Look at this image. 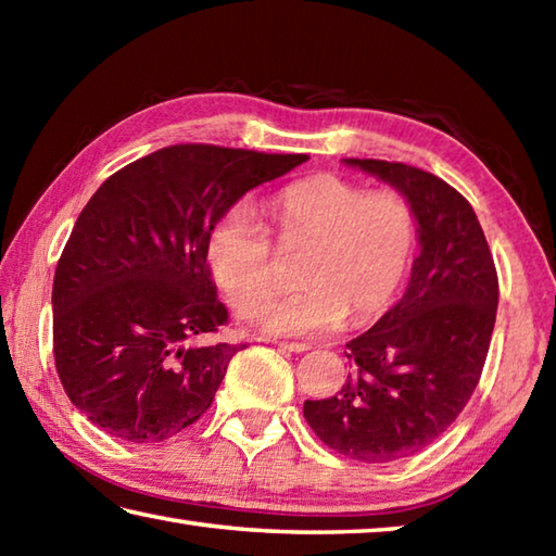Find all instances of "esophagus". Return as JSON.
I'll return each mask as SVG.
<instances>
[{"mask_svg": "<svg viewBox=\"0 0 556 556\" xmlns=\"http://www.w3.org/2000/svg\"><path fill=\"white\" fill-rule=\"evenodd\" d=\"M277 345L281 348V351H291V353H306L308 348H312L308 343H294V341H279Z\"/></svg>", "mask_w": 556, "mask_h": 556, "instance_id": "esophagus-1", "label": "esophagus"}]
</instances>
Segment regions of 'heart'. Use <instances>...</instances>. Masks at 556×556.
Wrapping results in <instances>:
<instances>
[{"mask_svg": "<svg viewBox=\"0 0 556 556\" xmlns=\"http://www.w3.org/2000/svg\"><path fill=\"white\" fill-rule=\"evenodd\" d=\"M269 215L285 248L308 244L304 287L271 299L257 324L275 336L336 331L351 312L370 321L388 308L417 248L419 220L407 195L368 191L336 174L289 184L271 195ZM213 279L240 314H252L275 289V244L248 205H235L208 238Z\"/></svg>", "mask_w": 556, "mask_h": 556, "instance_id": "heart-1", "label": "heart"}]
</instances>
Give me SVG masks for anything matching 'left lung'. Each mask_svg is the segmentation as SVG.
<instances>
[{"mask_svg":"<svg viewBox=\"0 0 556 556\" xmlns=\"http://www.w3.org/2000/svg\"><path fill=\"white\" fill-rule=\"evenodd\" d=\"M384 178L417 211L421 252L409 287L348 343L353 375L304 417L328 448L363 464L417 454L444 434L481 380L497 312V271L470 203L425 168L345 159Z\"/></svg>","mask_w":556,"mask_h":556,"instance_id":"1","label":"left lung"}]
</instances>
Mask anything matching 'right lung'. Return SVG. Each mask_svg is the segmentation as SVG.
<instances>
[{
  "label": "right lung",
  "instance_id": "add662e5",
  "mask_svg": "<svg viewBox=\"0 0 556 556\" xmlns=\"http://www.w3.org/2000/svg\"><path fill=\"white\" fill-rule=\"evenodd\" d=\"M215 144H172L112 174L61 252L53 361L65 394L110 437L156 444L203 417L248 343H199L228 324L208 238L250 188L304 164Z\"/></svg>",
  "mask_w": 556,
  "mask_h": 556
}]
</instances>
